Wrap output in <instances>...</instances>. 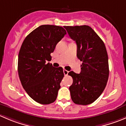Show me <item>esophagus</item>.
Wrapping results in <instances>:
<instances>
[{
	"label": "esophagus",
	"mask_w": 126,
	"mask_h": 126,
	"mask_svg": "<svg viewBox=\"0 0 126 126\" xmlns=\"http://www.w3.org/2000/svg\"><path fill=\"white\" fill-rule=\"evenodd\" d=\"M68 73H69V71L67 70H66V69H63V73H64V76H67L68 75Z\"/></svg>",
	"instance_id": "obj_1"
}]
</instances>
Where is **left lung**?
I'll list each match as a JSON object with an SVG mask.
<instances>
[{
  "label": "left lung",
  "instance_id": "obj_1",
  "mask_svg": "<svg viewBox=\"0 0 126 126\" xmlns=\"http://www.w3.org/2000/svg\"><path fill=\"white\" fill-rule=\"evenodd\" d=\"M69 37L76 41L77 57L82 62L81 71H70L69 87L74 103L87 105L93 103L104 90L109 76L108 57L104 42L92 28L87 25L65 26Z\"/></svg>",
  "mask_w": 126,
  "mask_h": 126
}]
</instances>
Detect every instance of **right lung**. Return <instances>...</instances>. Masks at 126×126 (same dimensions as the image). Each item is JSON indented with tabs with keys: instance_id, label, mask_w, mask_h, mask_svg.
<instances>
[{
	"instance_id": "add662e5",
	"label": "right lung",
	"mask_w": 126,
	"mask_h": 126,
	"mask_svg": "<svg viewBox=\"0 0 126 126\" xmlns=\"http://www.w3.org/2000/svg\"><path fill=\"white\" fill-rule=\"evenodd\" d=\"M65 34L62 26L41 25L26 36L19 50L18 71L22 86L41 104H50L57 99L64 73L62 67L54 68L47 62Z\"/></svg>"
}]
</instances>
